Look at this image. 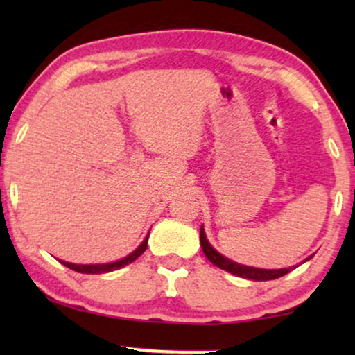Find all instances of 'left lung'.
<instances>
[{"mask_svg": "<svg viewBox=\"0 0 355 355\" xmlns=\"http://www.w3.org/2000/svg\"><path fill=\"white\" fill-rule=\"evenodd\" d=\"M200 245H202L203 254H205L207 259L210 260L213 265L218 266V268L227 271V273L241 276V278H245V279H254V281L276 279V278H281V276L288 275L289 271H293V268H294V266H293V268L265 270V268H255V266H247V265L237 263V261H232L231 259H227V257L221 255L220 252H218L215 247H213L210 242H208L203 226L200 227ZM307 260H310V257H309V259H305V261H307Z\"/></svg>", "mask_w": 355, "mask_h": 355, "instance_id": "obj_1", "label": "left lung"}]
</instances>
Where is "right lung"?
Wrapping results in <instances>:
<instances>
[{
	"label": "right lung",
	"instance_id": "add662e5",
	"mask_svg": "<svg viewBox=\"0 0 355 355\" xmlns=\"http://www.w3.org/2000/svg\"><path fill=\"white\" fill-rule=\"evenodd\" d=\"M150 234V232H148ZM148 234L145 239L142 241V244H140L137 249L134 252H130L128 257H124V259L121 260H116V261H111V263H95V265H77V263H69V261H64V260H60L62 265L67 266V268L77 271V273H85V275H101V273H108V271H114V270H119L123 268V266L132 263L134 260H137L140 255L144 254L145 250H147V244H148Z\"/></svg>",
	"mask_w": 355,
	"mask_h": 355
}]
</instances>
